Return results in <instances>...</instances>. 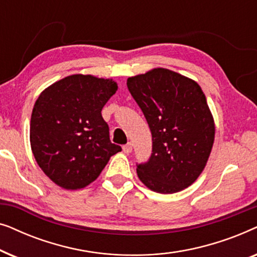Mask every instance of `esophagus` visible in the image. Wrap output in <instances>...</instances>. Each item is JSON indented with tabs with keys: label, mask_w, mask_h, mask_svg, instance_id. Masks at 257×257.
Returning <instances> with one entry per match:
<instances>
[{
	"label": "esophagus",
	"mask_w": 257,
	"mask_h": 257,
	"mask_svg": "<svg viewBox=\"0 0 257 257\" xmlns=\"http://www.w3.org/2000/svg\"><path fill=\"white\" fill-rule=\"evenodd\" d=\"M122 151H124L126 154L131 153L132 152V144L131 143H127V144H126V145L122 146Z\"/></svg>",
	"instance_id": "esophagus-1"
}]
</instances>
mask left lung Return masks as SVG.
<instances>
[{
    "label": "left lung",
    "mask_w": 257,
    "mask_h": 257,
    "mask_svg": "<svg viewBox=\"0 0 257 257\" xmlns=\"http://www.w3.org/2000/svg\"><path fill=\"white\" fill-rule=\"evenodd\" d=\"M127 87L152 133L151 157L137 164L139 179L163 194L191 186L206 166L215 135L201 87L161 68L130 77Z\"/></svg>",
    "instance_id": "left-lung-1"
}]
</instances>
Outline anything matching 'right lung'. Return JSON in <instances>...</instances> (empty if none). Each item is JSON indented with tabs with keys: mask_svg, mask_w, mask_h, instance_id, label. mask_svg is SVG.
I'll return each instance as SVG.
<instances>
[{
	"mask_svg": "<svg viewBox=\"0 0 257 257\" xmlns=\"http://www.w3.org/2000/svg\"><path fill=\"white\" fill-rule=\"evenodd\" d=\"M117 83L90 75L65 77L40 94L30 120L38 166L56 185L79 189L96 180L121 147L112 144L101 110Z\"/></svg>",
	"mask_w": 257,
	"mask_h": 257,
	"instance_id": "add662e5",
	"label": "right lung"
}]
</instances>
